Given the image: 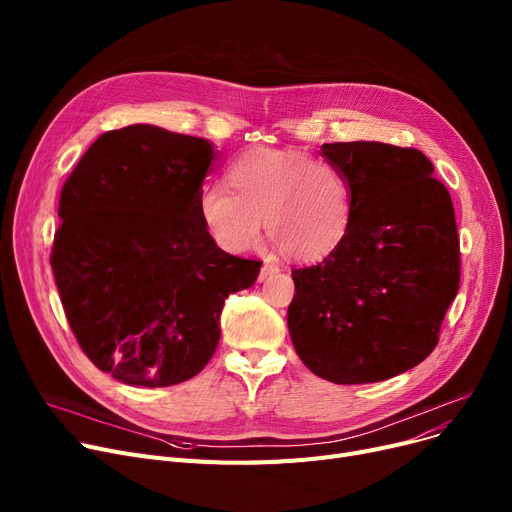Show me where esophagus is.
<instances>
[{"mask_svg":"<svg viewBox=\"0 0 512 512\" xmlns=\"http://www.w3.org/2000/svg\"><path fill=\"white\" fill-rule=\"evenodd\" d=\"M278 270H280V267H278L276 263H272V261H263V265H261V272H259V280H265L267 276L276 274Z\"/></svg>","mask_w":512,"mask_h":512,"instance_id":"1","label":"esophagus"}]
</instances>
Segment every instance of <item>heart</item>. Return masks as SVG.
Returning a JSON list of instances; mask_svg holds the SVG:
<instances>
[{
  "label": "heart",
  "instance_id": "1",
  "mask_svg": "<svg viewBox=\"0 0 512 512\" xmlns=\"http://www.w3.org/2000/svg\"><path fill=\"white\" fill-rule=\"evenodd\" d=\"M228 185L207 184L199 193V218L220 249L251 251L265 234L297 263L334 255L351 234L355 203L351 186L328 161L301 151L255 147L228 166Z\"/></svg>",
  "mask_w": 512,
  "mask_h": 512
}]
</instances>
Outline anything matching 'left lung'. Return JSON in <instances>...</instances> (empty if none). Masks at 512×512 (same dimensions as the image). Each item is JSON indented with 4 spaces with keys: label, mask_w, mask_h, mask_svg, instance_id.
<instances>
[{
    "label": "left lung",
    "mask_w": 512,
    "mask_h": 512,
    "mask_svg": "<svg viewBox=\"0 0 512 512\" xmlns=\"http://www.w3.org/2000/svg\"><path fill=\"white\" fill-rule=\"evenodd\" d=\"M319 153L351 186L355 218L334 255L292 272L288 332L319 378L384 382L434 351L459 290L452 201L417 149L353 141Z\"/></svg>",
    "instance_id": "obj_1"
}]
</instances>
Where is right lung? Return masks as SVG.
<instances>
[{"instance_id":"add662e5","label":"right lung","mask_w":512,"mask_h":512,"mask_svg":"<svg viewBox=\"0 0 512 512\" xmlns=\"http://www.w3.org/2000/svg\"><path fill=\"white\" fill-rule=\"evenodd\" d=\"M215 147L132 124L103 132L60 195L51 267L68 324L93 365L128 386L195 378L220 342L230 294L259 261L222 251L199 218Z\"/></svg>"}]
</instances>
